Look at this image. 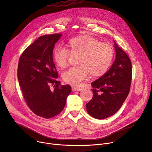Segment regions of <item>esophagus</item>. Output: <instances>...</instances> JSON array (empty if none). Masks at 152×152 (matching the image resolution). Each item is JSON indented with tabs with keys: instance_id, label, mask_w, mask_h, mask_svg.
Returning <instances> with one entry per match:
<instances>
[{
	"instance_id": "obj_1",
	"label": "esophagus",
	"mask_w": 152,
	"mask_h": 152,
	"mask_svg": "<svg viewBox=\"0 0 152 152\" xmlns=\"http://www.w3.org/2000/svg\"><path fill=\"white\" fill-rule=\"evenodd\" d=\"M72 91H74V92L75 91H81V88H80V87L73 86V87H72Z\"/></svg>"
}]
</instances>
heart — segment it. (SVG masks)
<instances>
[{
    "label": "heart",
    "instance_id": "1",
    "mask_svg": "<svg viewBox=\"0 0 152 152\" xmlns=\"http://www.w3.org/2000/svg\"><path fill=\"white\" fill-rule=\"evenodd\" d=\"M72 52L81 53L78 64L63 72V80L72 86H78L90 73L99 76L110 66L113 57V48L106 43H100L97 39L90 36H80L69 42ZM70 51L64 46H58L53 52V59L60 67L68 65Z\"/></svg>",
    "mask_w": 152,
    "mask_h": 152
}]
</instances>
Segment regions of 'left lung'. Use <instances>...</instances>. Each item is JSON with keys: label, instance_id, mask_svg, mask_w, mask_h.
Returning <instances> with one entry per match:
<instances>
[{"label": "left lung", "instance_id": "obj_1", "mask_svg": "<svg viewBox=\"0 0 152 152\" xmlns=\"http://www.w3.org/2000/svg\"><path fill=\"white\" fill-rule=\"evenodd\" d=\"M116 58L109 70L91 83L92 100L87 111L94 118L102 119L115 114L129 94L132 79V65L127 55L114 41Z\"/></svg>", "mask_w": 152, "mask_h": 152}]
</instances>
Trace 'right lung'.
<instances>
[{
    "label": "right lung",
    "mask_w": 152,
    "mask_h": 152,
    "mask_svg": "<svg viewBox=\"0 0 152 152\" xmlns=\"http://www.w3.org/2000/svg\"><path fill=\"white\" fill-rule=\"evenodd\" d=\"M61 34L44 35L28 47L21 55L18 79L23 95L33 112L44 118L57 116L63 110L71 92L69 85H60L53 60V50ZM54 85L53 91L50 86Z\"/></svg>",
    "instance_id": "1"
}]
</instances>
